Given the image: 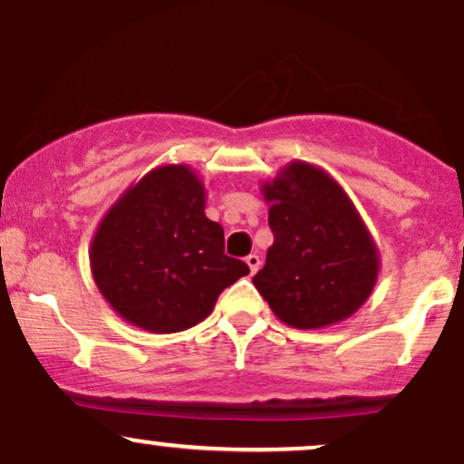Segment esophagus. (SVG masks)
Returning a JSON list of instances; mask_svg holds the SVG:
<instances>
[{
  "mask_svg": "<svg viewBox=\"0 0 464 464\" xmlns=\"http://www.w3.org/2000/svg\"><path fill=\"white\" fill-rule=\"evenodd\" d=\"M246 264H248L250 273H257V270H259V266H262V259H259V255L250 253L248 257H246Z\"/></svg>",
  "mask_w": 464,
  "mask_h": 464,
  "instance_id": "esophagus-1",
  "label": "esophagus"
}]
</instances>
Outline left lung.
<instances>
[{
  "label": "left lung",
  "mask_w": 464,
  "mask_h": 464,
  "mask_svg": "<svg viewBox=\"0 0 464 464\" xmlns=\"http://www.w3.org/2000/svg\"><path fill=\"white\" fill-rule=\"evenodd\" d=\"M262 194L275 242L253 284L276 318L318 329L358 312L377 281L380 253L344 189L316 165L292 161Z\"/></svg>",
  "instance_id": "left-lung-1"
}]
</instances>
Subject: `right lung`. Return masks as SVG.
Listing matches in <instances>:
<instances>
[{
  "instance_id": "obj_1",
  "label": "right lung",
  "mask_w": 464,
  "mask_h": 464,
  "mask_svg": "<svg viewBox=\"0 0 464 464\" xmlns=\"http://www.w3.org/2000/svg\"><path fill=\"white\" fill-rule=\"evenodd\" d=\"M89 259L109 305L152 334L205 321L220 292L250 273L225 255V231L205 216V188L188 165H161L126 189L100 222Z\"/></svg>"
}]
</instances>
